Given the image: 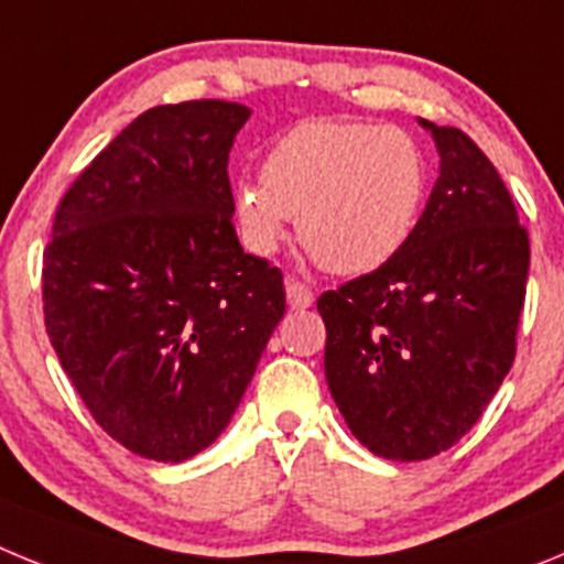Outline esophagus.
Here are the masks:
<instances>
[{
	"label": "esophagus",
	"mask_w": 564,
	"mask_h": 564,
	"mask_svg": "<svg viewBox=\"0 0 564 564\" xmlns=\"http://www.w3.org/2000/svg\"><path fill=\"white\" fill-rule=\"evenodd\" d=\"M285 293H288V305H291L293 311H302V307L313 305V291L305 285V282H299V279H288Z\"/></svg>",
	"instance_id": "obj_1"
}]
</instances>
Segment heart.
<instances>
[{"label": "heart", "mask_w": 564, "mask_h": 564, "mask_svg": "<svg viewBox=\"0 0 564 564\" xmlns=\"http://www.w3.org/2000/svg\"><path fill=\"white\" fill-rule=\"evenodd\" d=\"M426 197V161L401 127L302 121L262 158V183L239 181L231 206L239 237L271 253L296 217L299 242L318 265L358 276L387 265L406 242Z\"/></svg>", "instance_id": "1"}]
</instances>
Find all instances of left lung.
Wrapping results in <instances>:
<instances>
[{
    "label": "left lung",
    "instance_id": "obj_1",
    "mask_svg": "<svg viewBox=\"0 0 564 564\" xmlns=\"http://www.w3.org/2000/svg\"><path fill=\"white\" fill-rule=\"evenodd\" d=\"M441 177L410 242L318 296L325 376L352 435L387 460L452 449L517 356L531 246L482 149L435 127Z\"/></svg>",
    "mask_w": 564,
    "mask_h": 564
}]
</instances>
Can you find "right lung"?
I'll return each instance as SVG.
<instances>
[{
    "label": "right lung",
    "mask_w": 564,
    "mask_h": 564,
    "mask_svg": "<svg viewBox=\"0 0 564 564\" xmlns=\"http://www.w3.org/2000/svg\"><path fill=\"white\" fill-rule=\"evenodd\" d=\"M251 109L138 115L64 192L44 248V327L109 437L181 463L226 430L285 316L282 271L242 251L228 154Z\"/></svg>",
    "instance_id": "1"
}]
</instances>
